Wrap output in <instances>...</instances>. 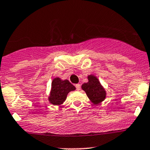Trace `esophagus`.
Wrapping results in <instances>:
<instances>
[{"instance_id": "34e87169", "label": "esophagus", "mask_w": 150, "mask_h": 150, "mask_svg": "<svg viewBox=\"0 0 150 150\" xmlns=\"http://www.w3.org/2000/svg\"><path fill=\"white\" fill-rule=\"evenodd\" d=\"M75 88H76L77 90H80V84H76V85H75Z\"/></svg>"}]
</instances>
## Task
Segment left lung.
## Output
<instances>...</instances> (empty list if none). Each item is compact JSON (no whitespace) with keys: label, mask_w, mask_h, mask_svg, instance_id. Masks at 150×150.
<instances>
[{"label":"left lung","mask_w":150,"mask_h":150,"mask_svg":"<svg viewBox=\"0 0 150 150\" xmlns=\"http://www.w3.org/2000/svg\"><path fill=\"white\" fill-rule=\"evenodd\" d=\"M88 82L82 85V89L87 94L88 98L94 104H98L105 99L106 93L98 79L93 75L88 77Z\"/></svg>","instance_id":"8db88e82"}]
</instances>
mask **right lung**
<instances>
[{
  "label": "right lung",
  "instance_id": "1",
  "mask_svg": "<svg viewBox=\"0 0 150 150\" xmlns=\"http://www.w3.org/2000/svg\"><path fill=\"white\" fill-rule=\"evenodd\" d=\"M75 90V86L67 80H62L60 78H55L52 82L49 101L52 105H61L66 100L67 94Z\"/></svg>",
  "mask_w": 150,
  "mask_h": 150
}]
</instances>
